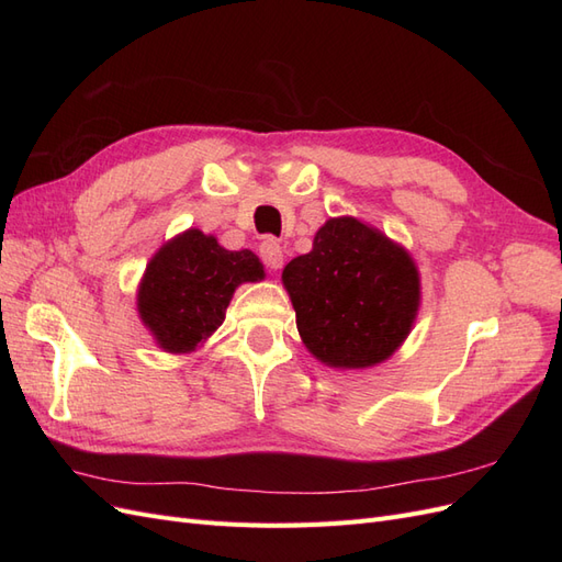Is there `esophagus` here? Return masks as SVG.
Wrapping results in <instances>:
<instances>
[{
	"mask_svg": "<svg viewBox=\"0 0 562 562\" xmlns=\"http://www.w3.org/2000/svg\"><path fill=\"white\" fill-rule=\"evenodd\" d=\"M260 258L269 269H281L283 265V246L277 239H265L260 244Z\"/></svg>",
	"mask_w": 562,
	"mask_h": 562,
	"instance_id": "esophagus-1",
	"label": "esophagus"
}]
</instances>
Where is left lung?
Listing matches in <instances>:
<instances>
[{"label": "left lung", "instance_id": "left-lung-1", "mask_svg": "<svg viewBox=\"0 0 562 562\" xmlns=\"http://www.w3.org/2000/svg\"><path fill=\"white\" fill-rule=\"evenodd\" d=\"M281 279L304 347L342 370L386 361L411 335L422 300L411 252L349 215L330 217Z\"/></svg>", "mask_w": 562, "mask_h": 562}]
</instances>
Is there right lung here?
Returning <instances> with one entry per match:
<instances>
[{
	"instance_id": "obj_1",
	"label": "right lung",
	"mask_w": 562,
	"mask_h": 562,
	"mask_svg": "<svg viewBox=\"0 0 562 562\" xmlns=\"http://www.w3.org/2000/svg\"><path fill=\"white\" fill-rule=\"evenodd\" d=\"M265 279L252 250H227L215 236L187 229L149 260L138 285V314L168 353L201 347L223 326L241 283Z\"/></svg>"
}]
</instances>
